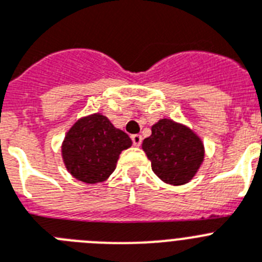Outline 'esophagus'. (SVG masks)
Listing matches in <instances>:
<instances>
[{
    "label": "esophagus",
    "instance_id": "34e87169",
    "mask_svg": "<svg viewBox=\"0 0 262 262\" xmlns=\"http://www.w3.org/2000/svg\"><path fill=\"white\" fill-rule=\"evenodd\" d=\"M132 141L135 146H140L142 144V136L141 135H133L132 136Z\"/></svg>",
    "mask_w": 262,
    "mask_h": 262
}]
</instances>
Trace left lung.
Here are the masks:
<instances>
[{"instance_id": "1", "label": "left lung", "mask_w": 262, "mask_h": 262, "mask_svg": "<svg viewBox=\"0 0 262 262\" xmlns=\"http://www.w3.org/2000/svg\"><path fill=\"white\" fill-rule=\"evenodd\" d=\"M142 149L151 170L166 184L182 185L193 179L204 161V145L189 127L164 118L151 126Z\"/></svg>"}]
</instances>
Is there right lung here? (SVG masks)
I'll return each mask as SVG.
<instances>
[{
	"label": "right lung",
	"instance_id": "right-lung-1",
	"mask_svg": "<svg viewBox=\"0 0 262 262\" xmlns=\"http://www.w3.org/2000/svg\"><path fill=\"white\" fill-rule=\"evenodd\" d=\"M130 145L129 136L105 116L92 114L70 127L63 140L62 158L74 179L97 184L114 172L120 153Z\"/></svg>",
	"mask_w": 262,
	"mask_h": 262
}]
</instances>
